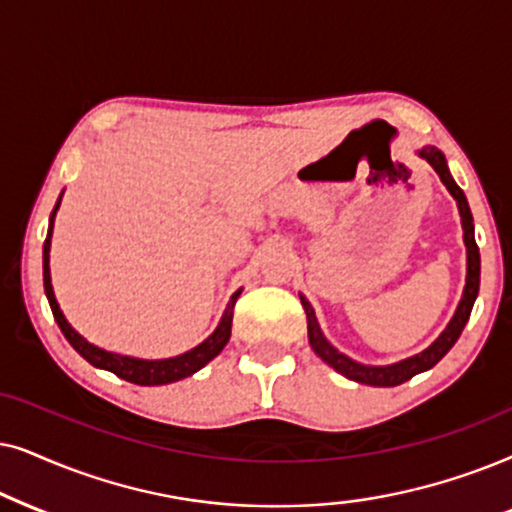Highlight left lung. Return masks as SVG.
Returning a JSON list of instances; mask_svg holds the SVG:
<instances>
[{
  "label": "left lung",
  "mask_w": 512,
  "mask_h": 512,
  "mask_svg": "<svg viewBox=\"0 0 512 512\" xmlns=\"http://www.w3.org/2000/svg\"><path fill=\"white\" fill-rule=\"evenodd\" d=\"M421 159H426L431 163L435 173L440 175V182L447 187V192L454 196L456 208H459L461 215V227H463V243H466V285H463V295L459 299V306H456L452 320H449L445 330L440 332V337L435 342L424 349L417 356H410L405 360H398V363L391 365H365L358 363L346 356V353L337 351L335 346L327 342V337L320 330L316 311L309 304V299L304 295H299L302 299V306L306 311V330H309V344L316 356L332 367V370L344 374L346 379L358 381V384H367V386H400L405 381H410L414 374H421L426 370H431L433 365H438L442 358L447 356V351L456 344V339L461 337L463 327H466L470 311H473L475 299H478V290H480V250L478 243H475V224H473V215H470L466 194L461 192V187L456 185L452 173L447 168V159L445 154L440 152L438 147L426 145L417 152Z\"/></svg>",
  "instance_id": "left-lung-1"
}]
</instances>
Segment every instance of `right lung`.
<instances>
[{"instance_id": "add662e5", "label": "right lung", "mask_w": 512, "mask_h": 512, "mask_svg": "<svg viewBox=\"0 0 512 512\" xmlns=\"http://www.w3.org/2000/svg\"><path fill=\"white\" fill-rule=\"evenodd\" d=\"M60 199H63V194H60ZM60 199H58L56 208H53V213L49 217V234H46V241H44V292H46V299H49L53 318H56L60 332H63L67 342L72 344V349L77 351L81 358H86L88 363H91L93 367H100V370L114 372L117 377L131 381V384L163 386V384H173V381H180L185 377H192L194 372H199L201 367H206L215 356H220L222 349L227 346L229 337H231V318H234V306H236L238 295H241L243 290H236L234 295H231L227 309H224L220 323H217L213 335H210L208 339H203L199 346H194V349L180 353V356H175V358L145 360V358L121 356V353L105 351V349H100V346H95V344L88 342V339L81 337L79 332L74 330L70 323H67L65 313L60 311L56 292H53V285H51L49 252H51L53 220H56V213L60 208Z\"/></svg>"}]
</instances>
